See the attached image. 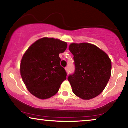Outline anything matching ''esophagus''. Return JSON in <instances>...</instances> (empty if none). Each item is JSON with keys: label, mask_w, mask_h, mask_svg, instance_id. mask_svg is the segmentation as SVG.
<instances>
[{"label": "esophagus", "mask_w": 128, "mask_h": 128, "mask_svg": "<svg viewBox=\"0 0 128 128\" xmlns=\"http://www.w3.org/2000/svg\"><path fill=\"white\" fill-rule=\"evenodd\" d=\"M65 70H66V72H68V67H66V68H65Z\"/></svg>", "instance_id": "obj_1"}]
</instances>
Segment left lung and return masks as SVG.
I'll return each mask as SVG.
<instances>
[{
  "instance_id": "left-lung-1",
  "label": "left lung",
  "mask_w": 128,
  "mask_h": 128,
  "mask_svg": "<svg viewBox=\"0 0 128 128\" xmlns=\"http://www.w3.org/2000/svg\"><path fill=\"white\" fill-rule=\"evenodd\" d=\"M75 72L70 75L72 92L83 100L96 98L107 86L111 76L112 62L106 53L89 43L71 44Z\"/></svg>"
}]
</instances>
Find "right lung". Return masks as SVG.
<instances>
[{
	"label": "right lung",
	"mask_w": 128,
	"mask_h": 128,
	"mask_svg": "<svg viewBox=\"0 0 128 128\" xmlns=\"http://www.w3.org/2000/svg\"><path fill=\"white\" fill-rule=\"evenodd\" d=\"M67 48L66 42L42 38L27 50L21 60L20 72L24 84L32 95L44 100L57 93L67 78L59 56Z\"/></svg>",
	"instance_id": "add662e5"
}]
</instances>
